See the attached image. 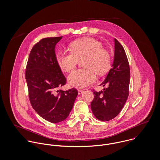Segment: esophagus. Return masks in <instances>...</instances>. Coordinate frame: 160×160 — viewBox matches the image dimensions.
<instances>
[{
    "label": "esophagus",
    "instance_id": "1",
    "mask_svg": "<svg viewBox=\"0 0 160 160\" xmlns=\"http://www.w3.org/2000/svg\"><path fill=\"white\" fill-rule=\"evenodd\" d=\"M83 92H84L83 90H78V94H79V95L82 94Z\"/></svg>",
    "mask_w": 160,
    "mask_h": 160
}]
</instances>
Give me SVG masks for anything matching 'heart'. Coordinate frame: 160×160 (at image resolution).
Wrapping results in <instances>:
<instances>
[{"label":"heart","instance_id":"1","mask_svg":"<svg viewBox=\"0 0 160 160\" xmlns=\"http://www.w3.org/2000/svg\"><path fill=\"white\" fill-rule=\"evenodd\" d=\"M71 52L59 51L56 60L60 69L69 72L74 68L78 60L84 58L82 66L85 68L73 71L68 77L69 84L72 87L82 89L96 80L97 73L102 74L110 67L111 59L109 52L103 48L100 42L92 38H84L72 42Z\"/></svg>","mask_w":160,"mask_h":160}]
</instances>
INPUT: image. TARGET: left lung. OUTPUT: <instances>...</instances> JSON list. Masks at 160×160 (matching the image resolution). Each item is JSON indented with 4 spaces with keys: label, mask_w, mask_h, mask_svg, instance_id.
<instances>
[{
    "label": "left lung",
    "mask_w": 160,
    "mask_h": 160,
    "mask_svg": "<svg viewBox=\"0 0 160 160\" xmlns=\"http://www.w3.org/2000/svg\"><path fill=\"white\" fill-rule=\"evenodd\" d=\"M114 60L105 79L100 86H108L103 91H93L91 110L95 118L102 121L114 118L122 109L129 95L130 68L125 50L114 39Z\"/></svg>",
    "instance_id": "obj_1"
}]
</instances>
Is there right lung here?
<instances>
[{"mask_svg":"<svg viewBox=\"0 0 160 160\" xmlns=\"http://www.w3.org/2000/svg\"><path fill=\"white\" fill-rule=\"evenodd\" d=\"M61 37L41 39L32 47L25 72L31 104L37 113L52 123L63 121L71 112L78 92L57 89L67 80L59 67L55 48Z\"/></svg>","mask_w":160,"mask_h":160,"instance_id":"right-lung-1","label":"right lung"}]
</instances>
